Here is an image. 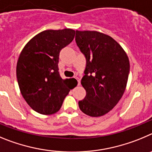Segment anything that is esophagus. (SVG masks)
Returning <instances> with one entry per match:
<instances>
[{"instance_id": "esophagus-1", "label": "esophagus", "mask_w": 152, "mask_h": 152, "mask_svg": "<svg viewBox=\"0 0 152 152\" xmlns=\"http://www.w3.org/2000/svg\"><path fill=\"white\" fill-rule=\"evenodd\" d=\"M75 79H76V80H77V82H78V86H79V85H80V79H79V78H77V77H76V78H75Z\"/></svg>"}]
</instances>
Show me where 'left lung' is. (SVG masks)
<instances>
[{
  "label": "left lung",
  "mask_w": 152,
  "mask_h": 152,
  "mask_svg": "<svg viewBox=\"0 0 152 152\" xmlns=\"http://www.w3.org/2000/svg\"><path fill=\"white\" fill-rule=\"evenodd\" d=\"M76 42L86 58L81 84L86 96L80 110L90 117L108 113L122 98L129 73V61L113 38L97 31H76Z\"/></svg>",
  "instance_id": "1"
}]
</instances>
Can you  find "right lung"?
Here are the masks:
<instances>
[{
  "mask_svg": "<svg viewBox=\"0 0 152 152\" xmlns=\"http://www.w3.org/2000/svg\"><path fill=\"white\" fill-rule=\"evenodd\" d=\"M74 36L71 28L45 30L34 36L20 53L16 64L20 92L30 107L41 114L57 113L76 86L72 82L74 79H63L58 71L61 49Z\"/></svg>",
  "mask_w": 152,
  "mask_h": 152,
  "instance_id": "1",
  "label": "right lung"
}]
</instances>
